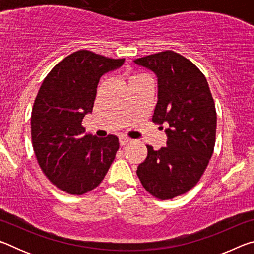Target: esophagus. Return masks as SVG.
Here are the masks:
<instances>
[{
  "label": "esophagus",
  "instance_id": "1",
  "mask_svg": "<svg viewBox=\"0 0 254 254\" xmlns=\"http://www.w3.org/2000/svg\"><path fill=\"white\" fill-rule=\"evenodd\" d=\"M119 142H120V145L123 147V145H126L127 143L130 142V139H128V137H127V136H121V137H120Z\"/></svg>",
  "mask_w": 254,
  "mask_h": 254
}]
</instances>
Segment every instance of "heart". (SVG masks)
I'll use <instances>...</instances> for the list:
<instances>
[{
	"mask_svg": "<svg viewBox=\"0 0 254 254\" xmlns=\"http://www.w3.org/2000/svg\"><path fill=\"white\" fill-rule=\"evenodd\" d=\"M141 76H145V75H135V76H132L131 78H137V77H141ZM130 78V79H131Z\"/></svg>",
	"mask_w": 254,
	"mask_h": 254,
	"instance_id": "heart-1",
	"label": "heart"
}]
</instances>
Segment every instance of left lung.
Wrapping results in <instances>:
<instances>
[{"label":"left lung","mask_w":254,"mask_h":254,"mask_svg":"<svg viewBox=\"0 0 254 254\" xmlns=\"http://www.w3.org/2000/svg\"><path fill=\"white\" fill-rule=\"evenodd\" d=\"M134 64L158 78V102L152 121L168 126L167 147L153 150L137 167L141 184L159 199L183 195L198 183L212 157L216 110L208 83L190 60L175 51L145 56Z\"/></svg>","instance_id":"8db88e82"}]
</instances>
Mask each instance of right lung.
<instances>
[{
    "instance_id": "obj_1",
    "label": "right lung",
    "mask_w": 254,
    "mask_h": 254,
    "mask_svg": "<svg viewBox=\"0 0 254 254\" xmlns=\"http://www.w3.org/2000/svg\"><path fill=\"white\" fill-rule=\"evenodd\" d=\"M112 59L78 50L58 63L42 83L31 113L32 147L41 170L56 187L83 195L104 179L119 150V139L85 134L101 77L121 67Z\"/></svg>"
}]
</instances>
